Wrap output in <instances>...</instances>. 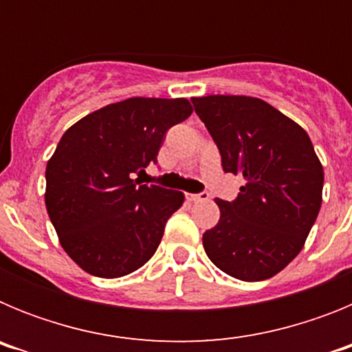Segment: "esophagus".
<instances>
[{
    "label": "esophagus",
    "instance_id": "esophagus-1",
    "mask_svg": "<svg viewBox=\"0 0 352 352\" xmlns=\"http://www.w3.org/2000/svg\"><path fill=\"white\" fill-rule=\"evenodd\" d=\"M210 197V194L208 192H201V194H185V199L188 201V203H197V201H203V199H208Z\"/></svg>",
    "mask_w": 352,
    "mask_h": 352
}]
</instances>
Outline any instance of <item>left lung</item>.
I'll return each mask as SVG.
<instances>
[{
  "mask_svg": "<svg viewBox=\"0 0 352 352\" xmlns=\"http://www.w3.org/2000/svg\"><path fill=\"white\" fill-rule=\"evenodd\" d=\"M222 157L241 174L234 201L217 199L219 223L203 234L208 257L238 280L259 282L284 270L303 248L322 203L324 173L309 133L252 96L192 98Z\"/></svg>",
  "mask_w": 352,
  "mask_h": 352,
  "instance_id": "1",
  "label": "left lung"
}]
</instances>
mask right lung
<instances>
[{"instance_id": "obj_1", "label": "right lung", "mask_w": 352, "mask_h": 352, "mask_svg": "<svg viewBox=\"0 0 352 352\" xmlns=\"http://www.w3.org/2000/svg\"><path fill=\"white\" fill-rule=\"evenodd\" d=\"M192 114L185 98H129L63 133L45 169V206L68 256L84 272L118 278L157 252L183 194L141 185L166 133Z\"/></svg>"}]
</instances>
